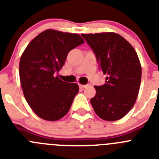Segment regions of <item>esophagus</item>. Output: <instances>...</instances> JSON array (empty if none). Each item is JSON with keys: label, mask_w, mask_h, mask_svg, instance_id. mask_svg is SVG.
I'll return each instance as SVG.
<instances>
[{"label": "esophagus", "mask_w": 159, "mask_h": 159, "mask_svg": "<svg viewBox=\"0 0 159 159\" xmlns=\"http://www.w3.org/2000/svg\"><path fill=\"white\" fill-rule=\"evenodd\" d=\"M88 86V84H86V85H84V84H79V87H80V88H85Z\"/></svg>", "instance_id": "esophagus-1"}]
</instances>
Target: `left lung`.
<instances>
[{
  "label": "left lung",
  "mask_w": 159,
  "mask_h": 159,
  "mask_svg": "<svg viewBox=\"0 0 159 159\" xmlns=\"http://www.w3.org/2000/svg\"><path fill=\"white\" fill-rule=\"evenodd\" d=\"M92 49L105 84L95 86L91 103L96 115L107 121H116L130 111L138 97L142 67L134 48L115 32L82 34Z\"/></svg>",
  "instance_id": "1"
}]
</instances>
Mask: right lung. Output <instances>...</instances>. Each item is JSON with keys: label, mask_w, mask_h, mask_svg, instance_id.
Listing matches in <instances>:
<instances>
[{"label": "right lung", "mask_w": 159, "mask_h": 159, "mask_svg": "<svg viewBox=\"0 0 159 159\" xmlns=\"http://www.w3.org/2000/svg\"><path fill=\"white\" fill-rule=\"evenodd\" d=\"M84 43L75 33L47 29L25 48L20 60V80L25 99L41 119L57 121L69 111L78 84L64 82L55 75L64 65L68 52Z\"/></svg>", "instance_id": "obj_1"}]
</instances>
